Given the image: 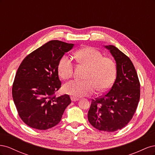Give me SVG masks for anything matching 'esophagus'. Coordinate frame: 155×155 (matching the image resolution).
I'll return each mask as SVG.
<instances>
[{"instance_id": "34e87169", "label": "esophagus", "mask_w": 155, "mask_h": 155, "mask_svg": "<svg viewBox=\"0 0 155 155\" xmlns=\"http://www.w3.org/2000/svg\"><path fill=\"white\" fill-rule=\"evenodd\" d=\"M71 100L72 101H77L79 100V98H76V97H71Z\"/></svg>"}]
</instances>
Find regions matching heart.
<instances>
[{
	"instance_id": "obj_1",
	"label": "heart",
	"mask_w": 155,
	"mask_h": 155,
	"mask_svg": "<svg viewBox=\"0 0 155 155\" xmlns=\"http://www.w3.org/2000/svg\"><path fill=\"white\" fill-rule=\"evenodd\" d=\"M75 58L81 64L87 67L84 77L85 81L72 80L64 84L63 92L74 97L90 96L94 92L107 90L113 83L116 76V66L113 60L103 57L99 50L92 47H87L78 50ZM59 76L63 79L71 78L74 71L72 59L64 55L58 64Z\"/></svg>"
}]
</instances>
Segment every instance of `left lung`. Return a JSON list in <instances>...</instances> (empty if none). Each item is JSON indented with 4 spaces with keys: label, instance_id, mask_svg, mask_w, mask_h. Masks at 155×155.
<instances>
[{
    "label": "left lung",
    "instance_id": "1",
    "mask_svg": "<svg viewBox=\"0 0 155 155\" xmlns=\"http://www.w3.org/2000/svg\"><path fill=\"white\" fill-rule=\"evenodd\" d=\"M104 47L110 51L116 64V78L109 91L92 100L88 120L96 129L114 132L122 129L132 119L140 96L138 75L130 59L113 45Z\"/></svg>",
    "mask_w": 155,
    "mask_h": 155
}]
</instances>
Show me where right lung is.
<instances>
[{
	"label": "right lung",
	"mask_w": 155,
	"mask_h": 155,
	"mask_svg": "<svg viewBox=\"0 0 155 155\" xmlns=\"http://www.w3.org/2000/svg\"><path fill=\"white\" fill-rule=\"evenodd\" d=\"M74 44L50 41L22 61L16 73L12 96L18 115L30 127L46 130L59 123L71 103L67 94L55 97L61 86L58 64Z\"/></svg>",
	"instance_id": "add662e5"
}]
</instances>
